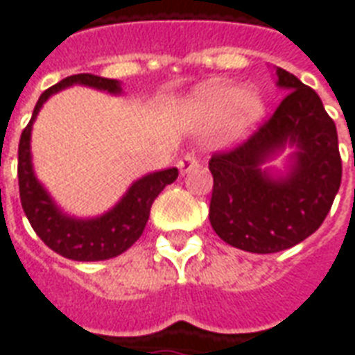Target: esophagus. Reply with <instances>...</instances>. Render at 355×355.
<instances>
[{"label": "esophagus", "instance_id": "34e87169", "mask_svg": "<svg viewBox=\"0 0 355 355\" xmlns=\"http://www.w3.org/2000/svg\"><path fill=\"white\" fill-rule=\"evenodd\" d=\"M198 163L200 162H198L196 154H190V152H188V154L182 155V157L178 159V169H180V173L184 175V173H188V171L196 169V167H198Z\"/></svg>", "mask_w": 355, "mask_h": 355}]
</instances>
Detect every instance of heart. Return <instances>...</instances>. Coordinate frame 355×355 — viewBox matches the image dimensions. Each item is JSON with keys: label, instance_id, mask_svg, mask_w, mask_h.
Returning a JSON list of instances; mask_svg holds the SVG:
<instances>
[{"label": "heart", "instance_id": "obj_1", "mask_svg": "<svg viewBox=\"0 0 355 355\" xmlns=\"http://www.w3.org/2000/svg\"><path fill=\"white\" fill-rule=\"evenodd\" d=\"M234 110V127L243 129L259 121L264 112V102L257 93H243L238 87L230 85H216L207 89L200 96V110L211 117L226 116Z\"/></svg>", "mask_w": 355, "mask_h": 355}]
</instances>
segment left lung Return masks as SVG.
<instances>
[{
  "instance_id": "obj_1",
  "label": "left lung",
  "mask_w": 355,
  "mask_h": 355,
  "mask_svg": "<svg viewBox=\"0 0 355 355\" xmlns=\"http://www.w3.org/2000/svg\"><path fill=\"white\" fill-rule=\"evenodd\" d=\"M277 85L289 93L243 142L209 159L213 193L209 220L228 245L249 253H277L304 241L331 211L343 178L335 121L312 87L283 68ZM287 144L297 146L285 179L260 165Z\"/></svg>"
}]
</instances>
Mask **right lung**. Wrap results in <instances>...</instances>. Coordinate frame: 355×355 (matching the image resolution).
I'll return each instance as SVG.
<instances>
[{
	"instance_id": "right-lung-1",
	"label": "right lung",
	"mask_w": 355,
	"mask_h": 355,
	"mask_svg": "<svg viewBox=\"0 0 355 355\" xmlns=\"http://www.w3.org/2000/svg\"><path fill=\"white\" fill-rule=\"evenodd\" d=\"M73 83L89 85V87L108 91V93H121V87L116 80H108V78H101L93 73H76L58 81L57 85H53L47 91H43L35 104L30 123L20 135V203L35 234L55 253L62 254L64 259L81 262L106 261L127 251L142 236L152 203L165 186L177 180L178 169L171 167V169L157 171V173L139 178L116 207L98 218L80 220V218L62 215L49 198V193L43 190V186L34 177L32 155H30V135H32V125L43 102L47 101L51 94L58 93L60 89L70 87Z\"/></svg>"
}]
</instances>
